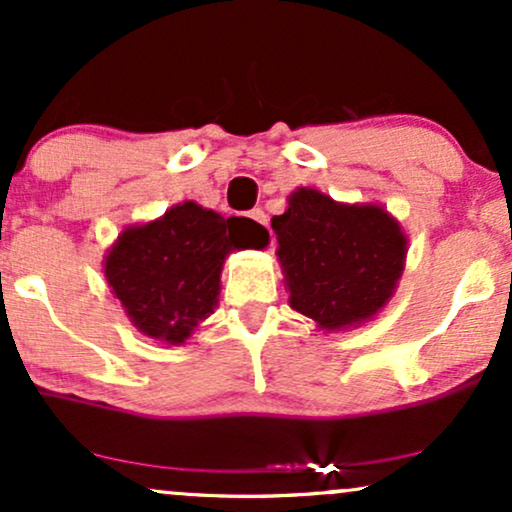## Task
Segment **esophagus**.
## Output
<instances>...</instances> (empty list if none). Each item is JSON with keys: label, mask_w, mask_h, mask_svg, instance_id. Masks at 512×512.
<instances>
[{"label": "esophagus", "mask_w": 512, "mask_h": 512, "mask_svg": "<svg viewBox=\"0 0 512 512\" xmlns=\"http://www.w3.org/2000/svg\"><path fill=\"white\" fill-rule=\"evenodd\" d=\"M250 219L255 223H260V226H267V214H264L262 209H252L250 211Z\"/></svg>", "instance_id": "obj_1"}]
</instances>
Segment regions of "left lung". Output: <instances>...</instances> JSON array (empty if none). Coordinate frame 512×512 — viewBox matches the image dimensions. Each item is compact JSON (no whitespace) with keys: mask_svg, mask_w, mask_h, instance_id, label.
Masks as SVG:
<instances>
[{"mask_svg":"<svg viewBox=\"0 0 512 512\" xmlns=\"http://www.w3.org/2000/svg\"><path fill=\"white\" fill-rule=\"evenodd\" d=\"M272 228L291 308L313 317L322 330L373 317L402 276L407 238L383 207H349L301 187Z\"/></svg>","mask_w":512,"mask_h":512,"instance_id":"left-lung-1","label":"left lung"}]
</instances>
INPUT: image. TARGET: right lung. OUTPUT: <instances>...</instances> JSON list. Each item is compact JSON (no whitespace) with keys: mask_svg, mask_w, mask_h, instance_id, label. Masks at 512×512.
<instances>
[{"mask_svg":"<svg viewBox=\"0 0 512 512\" xmlns=\"http://www.w3.org/2000/svg\"><path fill=\"white\" fill-rule=\"evenodd\" d=\"M245 248L238 221L195 202L122 231L105 257V279L146 337L182 344L214 313L221 267Z\"/></svg>","mask_w":512,"mask_h":512,"instance_id":"right-lung-1","label":"right lung"}]
</instances>
